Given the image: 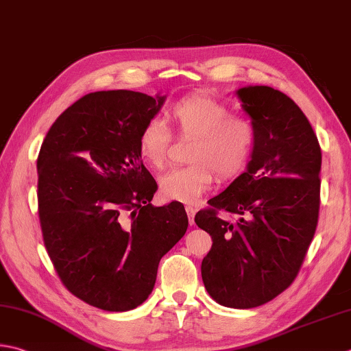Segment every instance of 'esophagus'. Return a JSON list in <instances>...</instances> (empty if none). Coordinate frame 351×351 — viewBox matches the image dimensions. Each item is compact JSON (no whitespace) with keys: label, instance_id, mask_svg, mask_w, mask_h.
Segmentation results:
<instances>
[{"label":"esophagus","instance_id":"obj_1","mask_svg":"<svg viewBox=\"0 0 351 351\" xmlns=\"http://www.w3.org/2000/svg\"><path fill=\"white\" fill-rule=\"evenodd\" d=\"M185 210H187V215H189V222H190V225H193V223H195L196 208L193 207V205H187V207H185Z\"/></svg>","mask_w":351,"mask_h":351}]
</instances>
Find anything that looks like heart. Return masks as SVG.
Masks as SVG:
<instances>
[{"instance_id":"obj_1","label":"heart","mask_w":351,"mask_h":351,"mask_svg":"<svg viewBox=\"0 0 351 351\" xmlns=\"http://www.w3.org/2000/svg\"><path fill=\"white\" fill-rule=\"evenodd\" d=\"M169 120L180 136L193 138L189 161L160 176L158 187L169 201L193 204L207 190L215 173L221 180L237 176L250 162L257 143V128L246 115L232 114L223 101L210 95H189L176 101ZM171 134L166 123L150 119L138 134V152L154 169L166 164Z\"/></svg>"}]
</instances>
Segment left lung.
Here are the masks:
<instances>
[{"label": "left lung", "instance_id": "8db88e82", "mask_svg": "<svg viewBox=\"0 0 351 351\" xmlns=\"http://www.w3.org/2000/svg\"><path fill=\"white\" fill-rule=\"evenodd\" d=\"M257 128L248 170L195 222L213 246L202 260L205 289L219 304L262 306L297 278L318 225L321 147L297 103L271 86L237 91ZM221 212L236 214V223Z\"/></svg>", "mask_w": 351, "mask_h": 351}]
</instances>
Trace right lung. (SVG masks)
<instances>
[{"label":"right lung","instance_id":"right-lung-1","mask_svg":"<svg viewBox=\"0 0 351 351\" xmlns=\"http://www.w3.org/2000/svg\"><path fill=\"white\" fill-rule=\"evenodd\" d=\"M164 97L89 93L53 123L38 156V213L45 250L75 297L126 312L152 292L158 265L189 226L181 202L154 207L156 182L138 134Z\"/></svg>","mask_w":351,"mask_h":351}]
</instances>
